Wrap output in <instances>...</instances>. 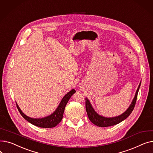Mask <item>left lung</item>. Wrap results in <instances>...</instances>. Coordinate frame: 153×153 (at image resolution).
Here are the masks:
<instances>
[{
    "label": "left lung",
    "mask_w": 153,
    "mask_h": 153,
    "mask_svg": "<svg viewBox=\"0 0 153 153\" xmlns=\"http://www.w3.org/2000/svg\"><path fill=\"white\" fill-rule=\"evenodd\" d=\"M140 85H141V82L139 84L137 91L136 92L130 107H128V108L124 112L123 114L115 117L107 118V117H104L103 116L99 115L93 108L89 99L87 98H85V109H86L88 117H89L91 122H92L94 125L100 127H107V126L115 125L123 121L124 120H125L131 114L132 111L134 109L136 102V99H137L138 93L139 91Z\"/></svg>",
    "instance_id": "obj_1"
}]
</instances>
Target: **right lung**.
<instances>
[{
	"label": "right lung",
	"mask_w": 153,
	"mask_h": 153,
	"mask_svg": "<svg viewBox=\"0 0 153 153\" xmlns=\"http://www.w3.org/2000/svg\"><path fill=\"white\" fill-rule=\"evenodd\" d=\"M76 91L74 89H72L70 92L64 96L59 106L51 115L42 118H33L27 116L23 113L17 105V103H16V104H17V108L21 115L30 123L41 128H53L61 122L62 119L63 114L66 104L71 97V96Z\"/></svg>",
	"instance_id": "obj_1"
}]
</instances>
